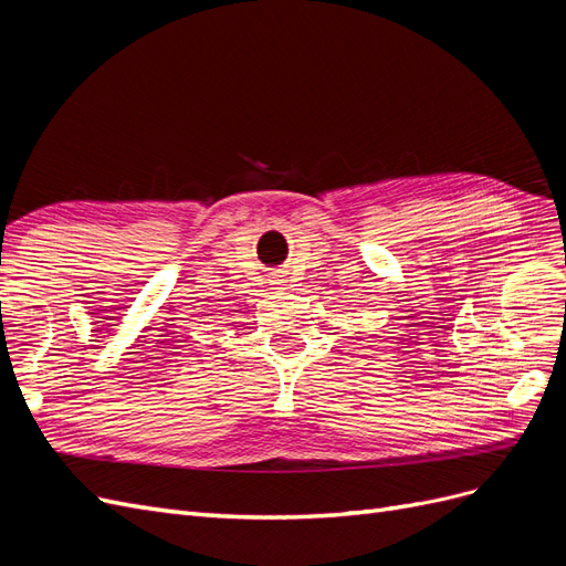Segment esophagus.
<instances>
[{
	"instance_id": "esophagus-1",
	"label": "esophagus",
	"mask_w": 566,
	"mask_h": 566,
	"mask_svg": "<svg viewBox=\"0 0 566 566\" xmlns=\"http://www.w3.org/2000/svg\"><path fill=\"white\" fill-rule=\"evenodd\" d=\"M271 283H273V285H276V287H279V285H285L283 276H273V279H271Z\"/></svg>"
}]
</instances>
